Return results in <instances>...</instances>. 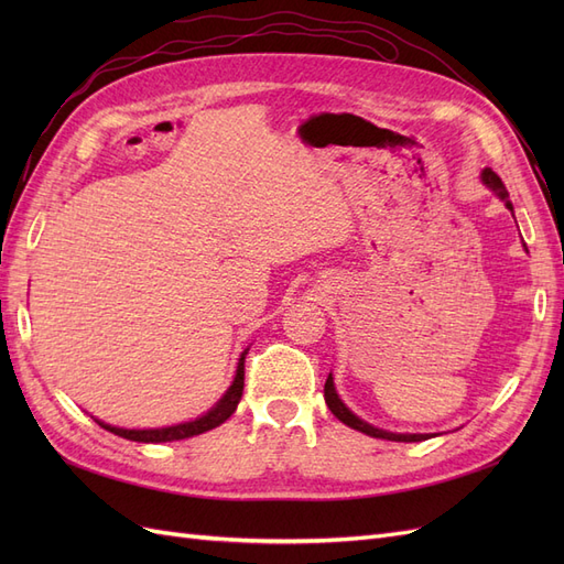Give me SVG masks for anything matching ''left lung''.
I'll use <instances>...</instances> for the list:
<instances>
[{
    "mask_svg": "<svg viewBox=\"0 0 564 564\" xmlns=\"http://www.w3.org/2000/svg\"><path fill=\"white\" fill-rule=\"evenodd\" d=\"M482 181H485V185L487 187H491L494 193H497L503 202H506V207L513 212V204L508 202V191H506V185H503V181L491 172V169L487 166L485 172H482ZM324 402H327V406L332 409V414L340 421V423H346V425H350V429H355V431H360V433H365V435H371V437H381V440H390V442H421V440H429L431 435H419V433H390V431H383V429H373L371 423H367V421H362L360 416H355L350 409L340 402V398H338V392H336V388H334V379H332V373L327 377V383H324Z\"/></svg>",
    "mask_w": 564,
    "mask_h": 564,
    "instance_id": "obj_1",
    "label": "left lung"
}]
</instances>
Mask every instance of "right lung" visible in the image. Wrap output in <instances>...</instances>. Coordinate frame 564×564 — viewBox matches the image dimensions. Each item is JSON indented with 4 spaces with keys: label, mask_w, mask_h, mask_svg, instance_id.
Instances as JSON below:
<instances>
[{
    "label": "right lung",
    "mask_w": 564,
    "mask_h": 564,
    "mask_svg": "<svg viewBox=\"0 0 564 564\" xmlns=\"http://www.w3.org/2000/svg\"><path fill=\"white\" fill-rule=\"evenodd\" d=\"M245 357H247V350L242 352L240 362H237V373H235V381L232 386L226 390V395L220 398L207 414L195 419V421H185V423H178V425H166V429H148V431H129V429H117V425H108L104 421L96 423L100 425V429H106L119 437L124 440H131V442H174V440H185V437H193V435H202L207 433L212 429H216V425H220L224 421H228L232 416V412L237 409V404H240V398H242V390H245Z\"/></svg>",
    "instance_id": "add662e5"
}]
</instances>
